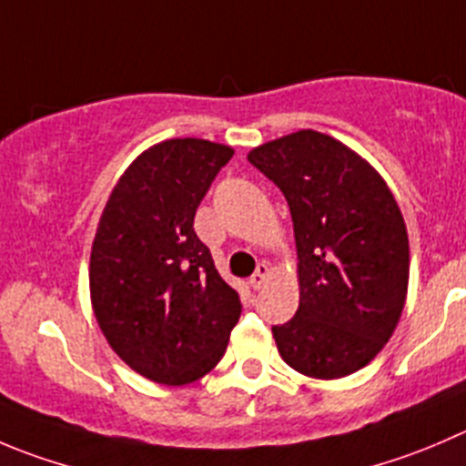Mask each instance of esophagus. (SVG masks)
Here are the masks:
<instances>
[{
	"mask_svg": "<svg viewBox=\"0 0 466 466\" xmlns=\"http://www.w3.org/2000/svg\"><path fill=\"white\" fill-rule=\"evenodd\" d=\"M268 278H270L268 264H259V266H257L255 275L250 278V287L255 289V291H259V289H264V284L268 282Z\"/></svg>",
	"mask_w": 466,
	"mask_h": 466,
	"instance_id": "34e87169",
	"label": "esophagus"
}]
</instances>
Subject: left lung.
<instances>
[{
    "label": "left lung",
    "instance_id": "8db88e82",
    "mask_svg": "<svg viewBox=\"0 0 466 466\" xmlns=\"http://www.w3.org/2000/svg\"><path fill=\"white\" fill-rule=\"evenodd\" d=\"M248 161L287 198L300 305L273 337L284 362L320 380L367 367L399 325L410 243L385 179L328 134L302 129L255 147Z\"/></svg>",
    "mask_w": 466,
    "mask_h": 466
}]
</instances>
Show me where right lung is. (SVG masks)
<instances>
[{
	"instance_id": "1",
	"label": "right lung",
	"mask_w": 466,
	"mask_h": 466,
	"mask_svg": "<svg viewBox=\"0 0 466 466\" xmlns=\"http://www.w3.org/2000/svg\"><path fill=\"white\" fill-rule=\"evenodd\" d=\"M234 150L170 138L137 157L108 196L90 250V300L106 341L152 382L211 371L241 316L193 218Z\"/></svg>"
}]
</instances>
